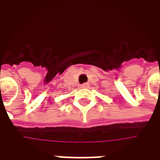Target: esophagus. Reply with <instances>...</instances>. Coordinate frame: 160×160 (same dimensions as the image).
Wrapping results in <instances>:
<instances>
[{
	"label": "esophagus",
	"mask_w": 160,
	"mask_h": 160,
	"mask_svg": "<svg viewBox=\"0 0 160 160\" xmlns=\"http://www.w3.org/2000/svg\"><path fill=\"white\" fill-rule=\"evenodd\" d=\"M88 87H89V84L88 83H84L83 85L81 86V87H82V88H87Z\"/></svg>",
	"instance_id": "esophagus-1"
}]
</instances>
